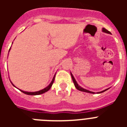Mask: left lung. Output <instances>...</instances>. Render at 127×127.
<instances>
[{"label": "left lung", "instance_id": "left-lung-1", "mask_svg": "<svg viewBox=\"0 0 127 127\" xmlns=\"http://www.w3.org/2000/svg\"><path fill=\"white\" fill-rule=\"evenodd\" d=\"M102 31H103V32H105V33H111V32H110L109 31H108V30H106V29H104V28H103V29H102ZM70 74H71V76H72V81H73V82H74V86H75V87H76V88H77V89L78 90H79V91H81V92H84L90 93V94H95V93H94V92H90V91H89V90H86V89H84V88H81V86H79V85H78V84L77 83V82H76V81L75 80L74 77V76H72V74L71 73H70ZM108 90V89H106V90H103V91H102V92H98V94H99V93H102V92H105V91H106V90Z\"/></svg>", "mask_w": 127, "mask_h": 127}]
</instances>
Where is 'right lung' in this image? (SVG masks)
<instances>
[{
	"instance_id": "1",
	"label": "right lung",
	"mask_w": 127,
	"mask_h": 127,
	"mask_svg": "<svg viewBox=\"0 0 127 127\" xmlns=\"http://www.w3.org/2000/svg\"><path fill=\"white\" fill-rule=\"evenodd\" d=\"M55 76H54L53 79L52 81H51V83L50 84V85H48V86H47L46 88H44L43 90H41L40 91H38V92H24V91H22L21 90H20L22 92H23V94H27V95H40V94H44V93L46 92H48L49 90L51 88V87L52 86V85L53 83L54 82V80H55ZM13 84V83H12ZM13 85L14 86V85L13 84Z\"/></svg>"
}]
</instances>
